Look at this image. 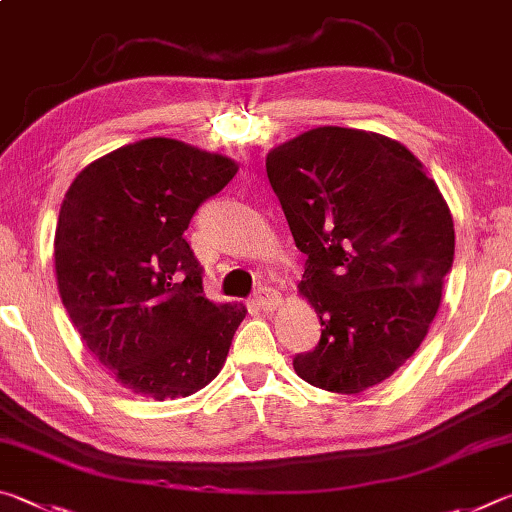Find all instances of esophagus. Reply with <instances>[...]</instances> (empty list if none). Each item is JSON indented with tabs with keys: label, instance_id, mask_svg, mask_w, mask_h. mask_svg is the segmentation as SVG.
Listing matches in <instances>:
<instances>
[{
	"label": "esophagus",
	"instance_id": "esophagus-1",
	"mask_svg": "<svg viewBox=\"0 0 512 512\" xmlns=\"http://www.w3.org/2000/svg\"><path fill=\"white\" fill-rule=\"evenodd\" d=\"M254 303H256L258 310L272 312V310H276V308L281 306V294L276 292L274 288H261V290L256 292Z\"/></svg>",
	"mask_w": 512,
	"mask_h": 512
}]
</instances>
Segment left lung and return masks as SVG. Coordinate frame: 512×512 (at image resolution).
Listing matches in <instances>:
<instances>
[{
	"mask_svg": "<svg viewBox=\"0 0 512 512\" xmlns=\"http://www.w3.org/2000/svg\"><path fill=\"white\" fill-rule=\"evenodd\" d=\"M297 247L299 294L321 339L294 357L312 387L357 396L423 342L454 261V222L414 152L378 132L321 125L265 159Z\"/></svg>",
	"mask_w": 512,
	"mask_h": 512,
	"instance_id": "left-lung-1",
	"label": "left lung"
}]
</instances>
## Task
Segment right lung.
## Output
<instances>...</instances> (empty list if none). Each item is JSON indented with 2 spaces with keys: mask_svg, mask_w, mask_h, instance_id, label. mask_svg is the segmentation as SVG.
<instances>
[{
  "mask_svg": "<svg viewBox=\"0 0 512 512\" xmlns=\"http://www.w3.org/2000/svg\"><path fill=\"white\" fill-rule=\"evenodd\" d=\"M236 173L218 152L150 137L94 159L65 193L53 238L60 299L89 353L132 393L193 396L227 360L247 308L204 297L184 231Z\"/></svg>",
  "mask_w": 512,
  "mask_h": 512,
  "instance_id": "1",
  "label": "right lung"
}]
</instances>
